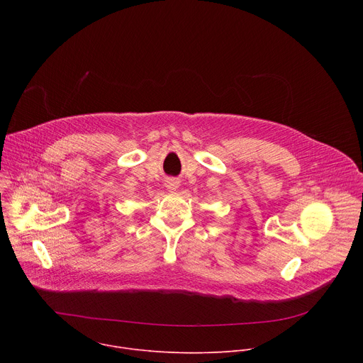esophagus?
Instances as JSON below:
<instances>
[{
    "label": "esophagus",
    "instance_id": "1",
    "mask_svg": "<svg viewBox=\"0 0 363 363\" xmlns=\"http://www.w3.org/2000/svg\"><path fill=\"white\" fill-rule=\"evenodd\" d=\"M165 186H167L168 189H171V191H177L178 186H179V181L175 179V178H168V179L165 181Z\"/></svg>",
    "mask_w": 363,
    "mask_h": 363
}]
</instances>
